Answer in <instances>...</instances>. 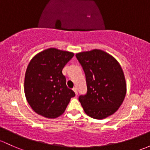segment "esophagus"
Here are the masks:
<instances>
[{
  "label": "esophagus",
  "instance_id": "1",
  "mask_svg": "<svg viewBox=\"0 0 150 150\" xmlns=\"http://www.w3.org/2000/svg\"><path fill=\"white\" fill-rule=\"evenodd\" d=\"M73 91H74V92H75V95L78 96V89H77L76 88H73Z\"/></svg>",
  "mask_w": 150,
  "mask_h": 150
}]
</instances>
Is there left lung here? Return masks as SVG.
Returning <instances> with one entry per match:
<instances>
[{
    "label": "left lung",
    "mask_w": 150,
    "mask_h": 150,
    "mask_svg": "<svg viewBox=\"0 0 150 150\" xmlns=\"http://www.w3.org/2000/svg\"><path fill=\"white\" fill-rule=\"evenodd\" d=\"M85 72L88 91L79 101L85 113L96 119H103L116 112L124 100L127 83L118 61L100 50L75 54Z\"/></svg>",
    "instance_id": "1"
}]
</instances>
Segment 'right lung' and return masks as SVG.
Returning a JSON list of instances; mask_svg holds the SVG:
<instances>
[{"mask_svg": "<svg viewBox=\"0 0 150 150\" xmlns=\"http://www.w3.org/2000/svg\"><path fill=\"white\" fill-rule=\"evenodd\" d=\"M74 53L49 48L38 53L28 64L24 78L26 100L38 114L54 119L65 111L75 93L66 86L63 67Z\"/></svg>", "mask_w": 150, "mask_h": 150, "instance_id": "1", "label": "right lung"}]
</instances>
